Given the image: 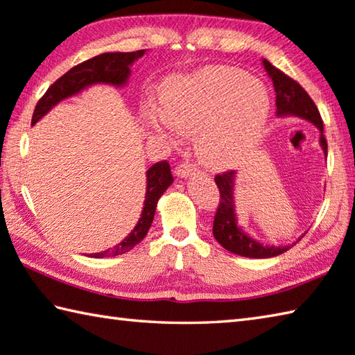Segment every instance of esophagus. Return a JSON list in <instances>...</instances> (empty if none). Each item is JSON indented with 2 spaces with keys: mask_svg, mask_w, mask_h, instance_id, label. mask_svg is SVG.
Returning a JSON list of instances; mask_svg holds the SVG:
<instances>
[{
  "mask_svg": "<svg viewBox=\"0 0 355 355\" xmlns=\"http://www.w3.org/2000/svg\"><path fill=\"white\" fill-rule=\"evenodd\" d=\"M196 172H197V167L194 164L188 163V161H183V163H180L177 166V169H175L177 177H180V178H188L191 175H194Z\"/></svg>",
  "mask_w": 355,
  "mask_h": 355,
  "instance_id": "34e87169",
  "label": "esophagus"
}]
</instances>
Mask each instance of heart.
Returning a JSON list of instances; mask_svg holds the SVG:
<instances>
[{
  "label": "heart",
  "mask_w": 355,
  "mask_h": 355,
  "mask_svg": "<svg viewBox=\"0 0 355 355\" xmlns=\"http://www.w3.org/2000/svg\"><path fill=\"white\" fill-rule=\"evenodd\" d=\"M270 110L272 99L261 80L217 67L171 82L161 96V110L146 105L144 118L172 137L197 130L198 155L217 166L234 161L261 137Z\"/></svg>",
  "instance_id": "heart-1"
}]
</instances>
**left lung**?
<instances>
[{
	"label": "left lung",
	"instance_id": "left-lung-1",
	"mask_svg": "<svg viewBox=\"0 0 355 355\" xmlns=\"http://www.w3.org/2000/svg\"><path fill=\"white\" fill-rule=\"evenodd\" d=\"M262 65L268 73L270 79L273 80L276 92V114L298 116V118L307 119L313 125H317L320 130V144L327 155V141L323 135V121H321L318 108L311 99V96L304 92V88L298 82L282 73L281 69L273 67L268 60L263 59ZM234 171H227L216 175V184L218 192H220L218 208L214 216V225H212V234H214L216 241L225 250L231 251V253L245 257H256V259H263V257H273L286 253L290 245H286V247L262 245L245 233L237 225L234 205Z\"/></svg>",
	"mask_w": 355,
	"mask_h": 355
}]
</instances>
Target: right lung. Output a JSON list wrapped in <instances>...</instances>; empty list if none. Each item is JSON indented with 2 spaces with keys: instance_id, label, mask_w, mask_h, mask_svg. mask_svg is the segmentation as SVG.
I'll return each instance as SVG.
<instances>
[{
  "instance_id": "obj_1",
  "label": "right lung",
  "mask_w": 355,
  "mask_h": 355,
  "mask_svg": "<svg viewBox=\"0 0 355 355\" xmlns=\"http://www.w3.org/2000/svg\"><path fill=\"white\" fill-rule=\"evenodd\" d=\"M144 53L146 49L135 51V53H104L71 68L60 79H57L48 88V92L43 94V98L38 101L34 114H32V124L42 119L60 101L80 93L82 89L94 85V83H108V85L114 87L125 85L128 76H130V67L133 65V62L143 57ZM172 182L173 177L171 173V166L166 159L150 166V169L146 172L147 184L144 208L132 233L121 243L116 245V247L107 251H101V253H94L92 257H110L124 254L127 251H130L135 245L143 241L153 222L158 200L172 184Z\"/></svg>"
}]
</instances>
